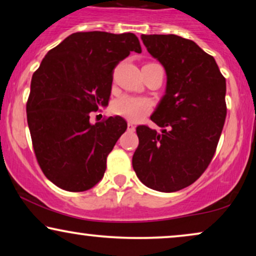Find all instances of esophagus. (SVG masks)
Wrapping results in <instances>:
<instances>
[{"label":"esophagus","instance_id":"obj_1","mask_svg":"<svg viewBox=\"0 0 256 256\" xmlns=\"http://www.w3.org/2000/svg\"><path fill=\"white\" fill-rule=\"evenodd\" d=\"M128 130L129 132H134L135 130V126L130 124V122H128Z\"/></svg>","mask_w":256,"mask_h":256}]
</instances>
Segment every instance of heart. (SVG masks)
<instances>
[{"label": "heart", "mask_w": 256, "mask_h": 256, "mask_svg": "<svg viewBox=\"0 0 256 256\" xmlns=\"http://www.w3.org/2000/svg\"><path fill=\"white\" fill-rule=\"evenodd\" d=\"M112 108L116 115H120L132 122H138L150 113L152 104L146 98L122 96L114 101Z\"/></svg>", "instance_id": "heart-1"}]
</instances>
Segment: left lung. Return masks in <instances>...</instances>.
<instances>
[{
  "label": "left lung",
  "instance_id": "left-lung-1",
  "mask_svg": "<svg viewBox=\"0 0 256 256\" xmlns=\"http://www.w3.org/2000/svg\"><path fill=\"white\" fill-rule=\"evenodd\" d=\"M141 40L166 70V87L150 116L162 130L136 128L132 168L146 186L174 192L197 180L214 155L226 118V80L194 40L176 34Z\"/></svg>",
  "mask_w": 256,
  "mask_h": 256
}]
</instances>
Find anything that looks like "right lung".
I'll return each mask as SVG.
<instances>
[{"label": "right lung", "instance_id": "add662e5", "mask_svg": "<svg viewBox=\"0 0 256 256\" xmlns=\"http://www.w3.org/2000/svg\"><path fill=\"white\" fill-rule=\"evenodd\" d=\"M132 51L134 34L76 32L45 54L34 73L26 118L40 169L62 190L82 192L102 180L108 154L127 129L121 116L90 124L110 100L113 70Z\"/></svg>", "mask_w": 256, "mask_h": 256}]
</instances>
